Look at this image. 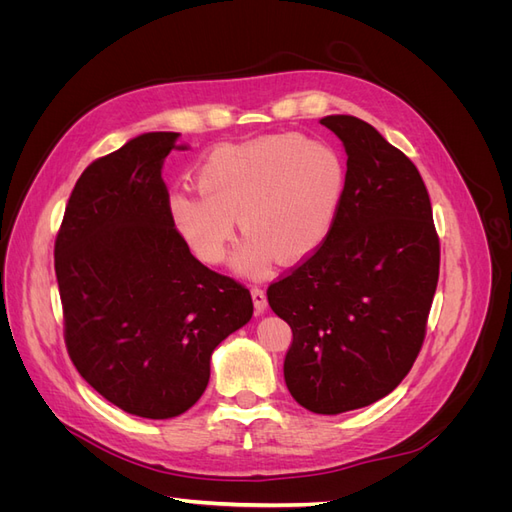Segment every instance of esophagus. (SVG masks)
Wrapping results in <instances>:
<instances>
[{
  "label": "esophagus",
  "instance_id": "34e87169",
  "mask_svg": "<svg viewBox=\"0 0 512 512\" xmlns=\"http://www.w3.org/2000/svg\"><path fill=\"white\" fill-rule=\"evenodd\" d=\"M252 301H254V307H256L258 314L265 312V309H267V294H265V290L254 286L252 288Z\"/></svg>",
  "mask_w": 512,
  "mask_h": 512
}]
</instances>
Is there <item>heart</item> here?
Masks as SVG:
<instances>
[{"label": "heart", "instance_id": "1", "mask_svg": "<svg viewBox=\"0 0 512 512\" xmlns=\"http://www.w3.org/2000/svg\"><path fill=\"white\" fill-rule=\"evenodd\" d=\"M200 197L168 196V218L207 265H220L235 237L247 239L237 271L260 275L271 256L299 262L329 237L346 192V164L322 141L297 132L265 134L211 149L194 168Z\"/></svg>", "mask_w": 512, "mask_h": 512}]
</instances>
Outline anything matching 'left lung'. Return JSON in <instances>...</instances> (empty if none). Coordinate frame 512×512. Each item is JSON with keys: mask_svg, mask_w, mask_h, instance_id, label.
I'll use <instances>...</instances> for the list:
<instances>
[{"mask_svg": "<svg viewBox=\"0 0 512 512\" xmlns=\"http://www.w3.org/2000/svg\"><path fill=\"white\" fill-rule=\"evenodd\" d=\"M346 149V192L329 237L269 286L292 329L284 378L316 414L365 408L408 376L440 275V239L416 166L367 121L320 119Z\"/></svg>", "mask_w": 512, "mask_h": 512, "instance_id": "obj_1", "label": "left lung"}]
</instances>
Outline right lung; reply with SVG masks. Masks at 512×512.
<instances>
[{"instance_id": "obj_1", "label": "right lung", "mask_w": 512, "mask_h": 512, "mask_svg": "<svg viewBox=\"0 0 512 512\" xmlns=\"http://www.w3.org/2000/svg\"><path fill=\"white\" fill-rule=\"evenodd\" d=\"M177 132H147L91 162L55 239L66 348L123 412L173 418L205 393L211 354L250 322L252 294L196 260L168 218L164 158Z\"/></svg>"}]
</instances>
